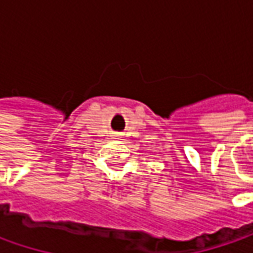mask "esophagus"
<instances>
[{"mask_svg": "<svg viewBox=\"0 0 253 253\" xmlns=\"http://www.w3.org/2000/svg\"><path fill=\"white\" fill-rule=\"evenodd\" d=\"M115 136H117V138H120V135H118V133H117V135H115Z\"/></svg>", "mask_w": 253, "mask_h": 253, "instance_id": "1", "label": "esophagus"}]
</instances>
